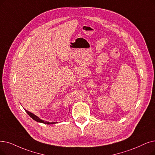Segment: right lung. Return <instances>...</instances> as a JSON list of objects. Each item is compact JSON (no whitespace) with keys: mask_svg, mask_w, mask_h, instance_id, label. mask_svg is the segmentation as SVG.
Instances as JSON below:
<instances>
[{"mask_svg":"<svg viewBox=\"0 0 155 155\" xmlns=\"http://www.w3.org/2000/svg\"><path fill=\"white\" fill-rule=\"evenodd\" d=\"M25 111L28 113V115H29V116H30L32 119H33L34 120H35L36 122H37L42 123V124H48V125L54 124H56V123H58V122H47V121H45V120H41V119H40L38 117H37V115H34V114H33V113H31V112H30V111H27V110H25Z\"/></svg>","mask_w":155,"mask_h":155,"instance_id":"add662e5","label":"right lung"}]
</instances>
